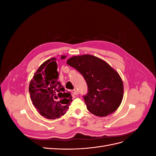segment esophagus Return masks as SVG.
Returning <instances> with one entry per match:
<instances>
[{
    "instance_id": "34e87169",
    "label": "esophagus",
    "mask_w": 156,
    "mask_h": 156,
    "mask_svg": "<svg viewBox=\"0 0 156 156\" xmlns=\"http://www.w3.org/2000/svg\"><path fill=\"white\" fill-rule=\"evenodd\" d=\"M72 94L73 96H76V95H77L78 92L76 90H72Z\"/></svg>"
}]
</instances>
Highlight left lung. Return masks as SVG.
<instances>
[{
	"label": "left lung",
	"instance_id": "left-lung-1",
	"mask_svg": "<svg viewBox=\"0 0 156 156\" xmlns=\"http://www.w3.org/2000/svg\"><path fill=\"white\" fill-rule=\"evenodd\" d=\"M67 64L85 79L88 93L83 98L89 112L103 117L119 108L123 99V82L106 62L93 55H84L73 56Z\"/></svg>",
	"mask_w": 156,
	"mask_h": 156
}]
</instances>
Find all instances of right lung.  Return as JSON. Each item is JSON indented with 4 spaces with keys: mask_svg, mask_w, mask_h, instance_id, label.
I'll list each match as a JSON object with an SVG mask.
<instances>
[{
    "mask_svg": "<svg viewBox=\"0 0 156 156\" xmlns=\"http://www.w3.org/2000/svg\"><path fill=\"white\" fill-rule=\"evenodd\" d=\"M66 56H62L64 59ZM55 58L42 64L29 84V92L33 105L40 114L48 119L63 116L68 109L72 97L58 81V72Z\"/></svg>",
    "mask_w": 156,
    "mask_h": 156,
    "instance_id": "1",
    "label": "right lung"
}]
</instances>
